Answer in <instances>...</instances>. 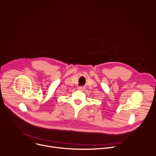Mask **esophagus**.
Returning <instances> with one entry per match:
<instances>
[{
  "instance_id": "obj_1",
  "label": "esophagus",
  "mask_w": 156,
  "mask_h": 156,
  "mask_svg": "<svg viewBox=\"0 0 156 156\" xmlns=\"http://www.w3.org/2000/svg\"><path fill=\"white\" fill-rule=\"evenodd\" d=\"M84 89H85V86H80V87H78V89L81 90H84Z\"/></svg>"
}]
</instances>
